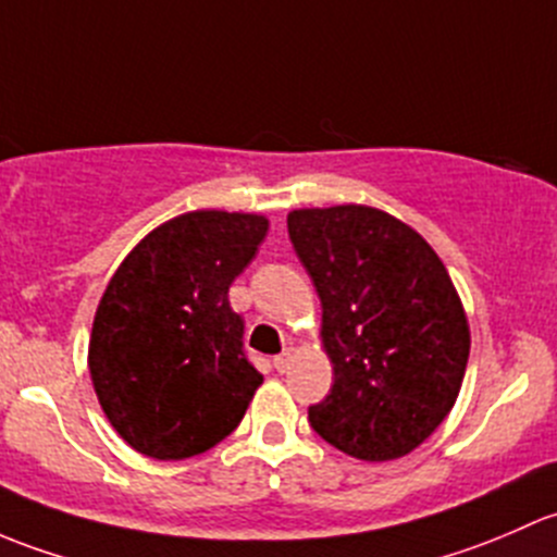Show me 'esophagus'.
<instances>
[{"label":"esophagus","instance_id":"esophagus-1","mask_svg":"<svg viewBox=\"0 0 557 557\" xmlns=\"http://www.w3.org/2000/svg\"><path fill=\"white\" fill-rule=\"evenodd\" d=\"M292 362V351L289 348H284V351L278 354V357H273V367H276L278 372H286V367Z\"/></svg>","mask_w":557,"mask_h":557}]
</instances>
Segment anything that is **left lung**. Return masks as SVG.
<instances>
[{"label": "left lung", "mask_w": 557, "mask_h": 557, "mask_svg": "<svg viewBox=\"0 0 557 557\" xmlns=\"http://www.w3.org/2000/svg\"><path fill=\"white\" fill-rule=\"evenodd\" d=\"M286 227L335 375L308 407L313 432L362 461L407 456L445 421L467 372V313L443 260L372 206L297 209Z\"/></svg>", "instance_id": "left-lung-1"}]
</instances>
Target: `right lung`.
I'll list each match as a JSON object with an SVG mask.
<instances>
[{
	"instance_id": "obj_1",
	"label": "right lung",
	"mask_w": 557,
	"mask_h": 557,
	"mask_svg": "<svg viewBox=\"0 0 557 557\" xmlns=\"http://www.w3.org/2000/svg\"><path fill=\"white\" fill-rule=\"evenodd\" d=\"M268 220L190 211L154 227L109 278L88 367L114 432L158 461L214 448L244 418L262 375L227 300Z\"/></svg>"
}]
</instances>
